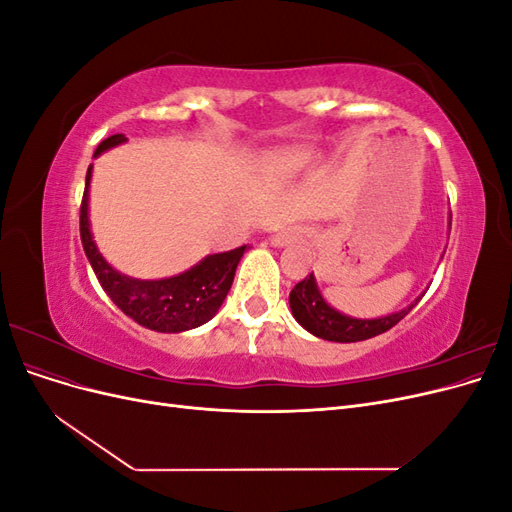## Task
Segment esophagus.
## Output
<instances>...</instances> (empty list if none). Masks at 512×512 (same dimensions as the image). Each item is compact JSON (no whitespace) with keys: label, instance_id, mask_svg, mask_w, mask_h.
<instances>
[{"label":"esophagus","instance_id":"1","mask_svg":"<svg viewBox=\"0 0 512 512\" xmlns=\"http://www.w3.org/2000/svg\"><path fill=\"white\" fill-rule=\"evenodd\" d=\"M299 239V232H294V230H282V232H277V235L273 237V245L275 247H284V245H288V243H294Z\"/></svg>","mask_w":512,"mask_h":512}]
</instances>
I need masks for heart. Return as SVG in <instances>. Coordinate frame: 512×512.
I'll return each mask as SVG.
<instances>
[{"instance_id": "b5f03b06", "label": "heart", "mask_w": 512, "mask_h": 512, "mask_svg": "<svg viewBox=\"0 0 512 512\" xmlns=\"http://www.w3.org/2000/svg\"><path fill=\"white\" fill-rule=\"evenodd\" d=\"M312 151L305 147H282L271 151L265 158V166L275 175H292L312 162Z\"/></svg>"}]
</instances>
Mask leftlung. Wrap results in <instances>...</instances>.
<instances>
[{
  "label": "left lung",
  "instance_id": "1",
  "mask_svg": "<svg viewBox=\"0 0 512 512\" xmlns=\"http://www.w3.org/2000/svg\"><path fill=\"white\" fill-rule=\"evenodd\" d=\"M418 301H421V297L397 314L363 320V318H350V316L339 314L337 309H333L327 301H324L318 290L314 273H309L303 282H299L290 290L292 316L297 318L301 327L316 337L329 339V342H342V344L363 342V339L376 337L384 331L393 329L401 318H406L410 314V309Z\"/></svg>",
  "mask_w": 512,
  "mask_h": 512
}]
</instances>
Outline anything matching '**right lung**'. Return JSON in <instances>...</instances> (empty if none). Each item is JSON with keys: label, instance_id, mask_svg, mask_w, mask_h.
<instances>
[{"label": "right lung", "instance_id": "1", "mask_svg": "<svg viewBox=\"0 0 512 512\" xmlns=\"http://www.w3.org/2000/svg\"><path fill=\"white\" fill-rule=\"evenodd\" d=\"M123 134L104 138L94 156L106 149L126 143ZM89 181L91 166L87 168L85 194L81 203V241L91 269H94L104 292L123 314L134 322L160 333H181L209 322L222 307L226 294L235 280V271L245 252V245L230 252L211 254L194 265L166 280H134L113 269L98 252L96 241L89 230Z\"/></svg>", "mask_w": 512, "mask_h": 512}]
</instances>
